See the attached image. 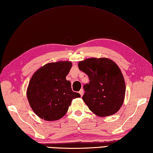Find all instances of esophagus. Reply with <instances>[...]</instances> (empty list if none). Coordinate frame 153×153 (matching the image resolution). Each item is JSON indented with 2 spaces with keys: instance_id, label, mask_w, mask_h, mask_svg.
<instances>
[{
  "instance_id": "obj_1",
  "label": "esophagus",
  "mask_w": 153,
  "mask_h": 153,
  "mask_svg": "<svg viewBox=\"0 0 153 153\" xmlns=\"http://www.w3.org/2000/svg\"><path fill=\"white\" fill-rule=\"evenodd\" d=\"M79 93H80V95H81V96L82 97V96L83 95V94H84V91H83V89H81V90H80Z\"/></svg>"
}]
</instances>
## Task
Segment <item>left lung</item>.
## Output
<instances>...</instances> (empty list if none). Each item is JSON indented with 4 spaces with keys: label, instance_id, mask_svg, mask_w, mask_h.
<instances>
[{
    "label": "left lung",
    "instance_id": "1",
    "mask_svg": "<svg viewBox=\"0 0 153 153\" xmlns=\"http://www.w3.org/2000/svg\"><path fill=\"white\" fill-rule=\"evenodd\" d=\"M79 68L88 75L82 100L93 113L100 117L118 111L124 103L126 85L118 66L106 58H91L79 62Z\"/></svg>",
    "mask_w": 153,
    "mask_h": 153
}]
</instances>
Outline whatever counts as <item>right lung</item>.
<instances>
[{
    "label": "right lung",
    "mask_w": 153,
    "mask_h": 153,
    "mask_svg": "<svg viewBox=\"0 0 153 153\" xmlns=\"http://www.w3.org/2000/svg\"><path fill=\"white\" fill-rule=\"evenodd\" d=\"M72 67L69 61L46 64L39 68L29 82L27 97L37 116L46 121L62 117L71 101L81 95L73 92L66 76Z\"/></svg>",
    "instance_id": "right-lung-1"
}]
</instances>
